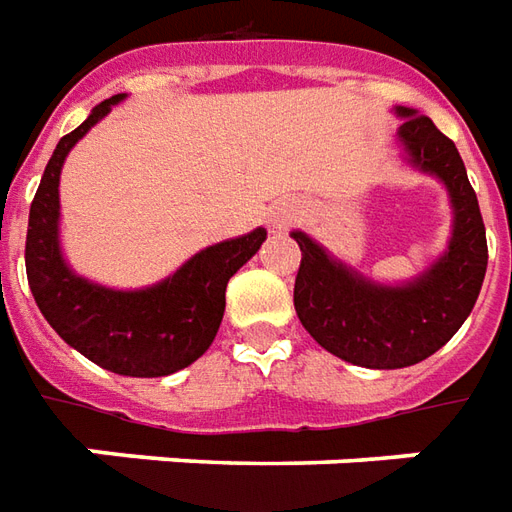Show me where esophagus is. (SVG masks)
<instances>
[{"label":"esophagus","instance_id":"obj_1","mask_svg":"<svg viewBox=\"0 0 512 512\" xmlns=\"http://www.w3.org/2000/svg\"><path fill=\"white\" fill-rule=\"evenodd\" d=\"M288 219H291V213H288V210H280V213L274 216V221H277L280 227H282V224H285V221H288Z\"/></svg>","mask_w":512,"mask_h":512}]
</instances>
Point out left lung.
<instances>
[{"mask_svg": "<svg viewBox=\"0 0 512 512\" xmlns=\"http://www.w3.org/2000/svg\"><path fill=\"white\" fill-rule=\"evenodd\" d=\"M396 116L405 119L396 135L407 163L438 177L449 191L455 219L446 252L416 280L380 285L335 260L305 232H291L302 249L293 285L302 327L327 352L366 368L416 366L435 355L463 327L488 268L485 224L457 146L413 107H396Z\"/></svg>", "mask_w": 512, "mask_h": 512, "instance_id": "left-lung-1", "label": "left lung"}]
</instances>
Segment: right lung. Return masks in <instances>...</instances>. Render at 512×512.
Returning a JSON list of instances; mask_svg holds the SVG:
<instances>
[{
  "label": "right lung",
  "mask_w": 512,
  "mask_h": 512,
  "mask_svg": "<svg viewBox=\"0 0 512 512\" xmlns=\"http://www.w3.org/2000/svg\"><path fill=\"white\" fill-rule=\"evenodd\" d=\"M121 99L124 94L96 105L49 157L30 205L27 280L52 330L91 363L124 377H166L210 349L224 318L227 282L260 249L266 230L257 227L207 246L171 277L141 291H116L74 274L60 252V169L71 146Z\"/></svg>",
  "instance_id": "right-lung-1"
}]
</instances>
